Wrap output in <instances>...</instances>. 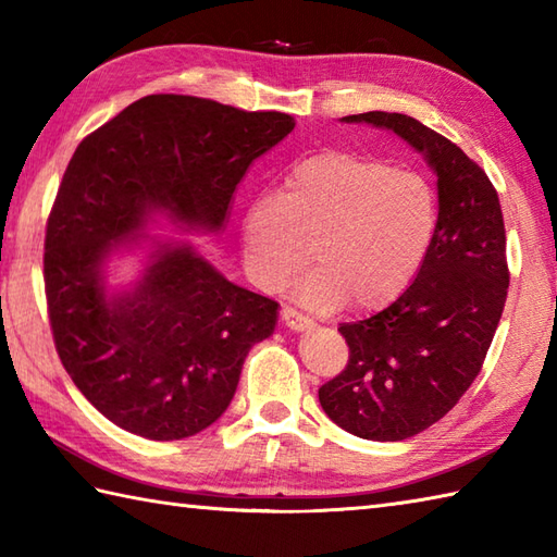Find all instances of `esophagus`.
<instances>
[{
  "label": "esophagus",
  "instance_id": "1",
  "mask_svg": "<svg viewBox=\"0 0 557 557\" xmlns=\"http://www.w3.org/2000/svg\"><path fill=\"white\" fill-rule=\"evenodd\" d=\"M282 321H285V325H287L289 330H294V333H304V330L313 327L311 318L299 313L297 309H282Z\"/></svg>",
  "mask_w": 557,
  "mask_h": 557
}]
</instances>
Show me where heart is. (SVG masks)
Masks as SVG:
<instances>
[{
	"label": "heart",
	"mask_w": 557,
	"mask_h": 557,
	"mask_svg": "<svg viewBox=\"0 0 557 557\" xmlns=\"http://www.w3.org/2000/svg\"><path fill=\"white\" fill-rule=\"evenodd\" d=\"M437 227V196L417 170L345 150L299 160L277 194L253 198L242 239L260 287L282 289L313 253L297 297L318 311L351 301L371 311L417 275Z\"/></svg>",
	"instance_id": "heart-1"
}]
</instances>
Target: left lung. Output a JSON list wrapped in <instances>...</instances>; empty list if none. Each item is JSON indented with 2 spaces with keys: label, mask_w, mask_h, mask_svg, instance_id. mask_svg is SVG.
<instances>
[{
  "label": "left lung",
  "mask_w": 557,
  "mask_h": 557,
  "mask_svg": "<svg viewBox=\"0 0 557 557\" xmlns=\"http://www.w3.org/2000/svg\"><path fill=\"white\" fill-rule=\"evenodd\" d=\"M342 122L393 132L437 180V227L417 277L381 313L339 325L349 363L318 389L339 429L397 443L441 421L486 359L510 285L503 210L486 172L413 116L363 112Z\"/></svg>",
  "instance_id": "obj_1"
}]
</instances>
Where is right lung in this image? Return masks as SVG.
Wrapping results in <instances>:
<instances>
[{"mask_svg":"<svg viewBox=\"0 0 557 557\" xmlns=\"http://www.w3.org/2000/svg\"><path fill=\"white\" fill-rule=\"evenodd\" d=\"M282 112L194 96L140 98L81 140L45 236L54 345L92 407L148 441L215 423L248 349L275 333L280 304L234 285L182 236L220 234L253 160L292 134ZM141 258L126 286L111 260Z\"/></svg>","mask_w":557,"mask_h":557,"instance_id":"obj_1","label":"right lung"}]
</instances>
